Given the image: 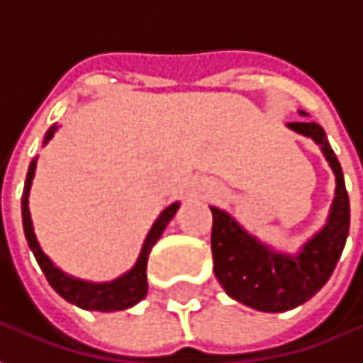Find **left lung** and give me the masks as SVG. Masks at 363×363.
<instances>
[{"mask_svg": "<svg viewBox=\"0 0 363 363\" xmlns=\"http://www.w3.org/2000/svg\"><path fill=\"white\" fill-rule=\"evenodd\" d=\"M299 114L307 116L303 111ZM288 128L317 143L335 173V198L325 225L296 252H288L260 241L231 213L210 206L213 216L212 257L216 278L229 297L264 313L289 311L309 301L330 278L350 229V200L342 167L325 130L311 120L289 122Z\"/></svg>", "mask_w": 363, "mask_h": 363, "instance_id": "1", "label": "left lung"}]
</instances>
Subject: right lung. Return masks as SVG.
Masks as SVG:
<instances>
[{
	"label": "right lung",
	"mask_w": 363,
	"mask_h": 363,
	"mask_svg": "<svg viewBox=\"0 0 363 363\" xmlns=\"http://www.w3.org/2000/svg\"><path fill=\"white\" fill-rule=\"evenodd\" d=\"M56 132H58V126L54 124L46 132V135H44L43 145L50 142ZM36 159L38 157L33 159L30 165H28L25 190H23V198H21V212H23V229H25L27 243L33 255H35L38 267L43 268L48 284L66 301L77 305L82 309H87V311H122V309H128V307H134L135 303H140L143 297L147 296V274H145V270H147V257H150L153 245L159 241V237L163 235L167 223L174 218V213L179 210L181 202H173V204L167 206L165 210L159 213L157 220L153 221V225H151L147 235H145L140 257H138L135 264L128 272L120 274L118 278H114L111 281L82 280V278H75L72 274L64 272L62 268L56 267L50 260V257L43 251V247H40L35 235V228H33V220H30V210H28V194H30V186H33V179H35Z\"/></svg>",
	"instance_id": "obj_1"
}]
</instances>
